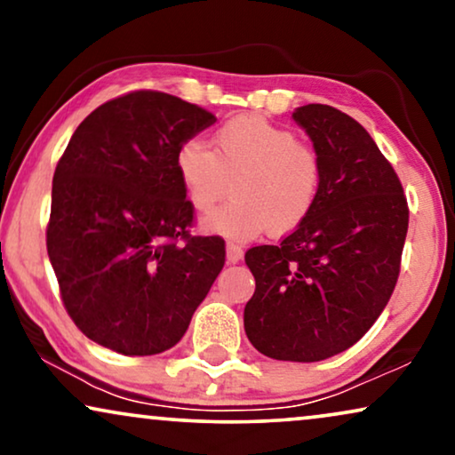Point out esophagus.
<instances>
[{"mask_svg":"<svg viewBox=\"0 0 455 455\" xmlns=\"http://www.w3.org/2000/svg\"><path fill=\"white\" fill-rule=\"evenodd\" d=\"M242 257H244V251H242V246L234 244V242H228V246H226L228 263H240Z\"/></svg>","mask_w":455,"mask_h":455,"instance_id":"esophagus-1","label":"esophagus"}]
</instances>
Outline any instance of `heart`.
I'll use <instances>...</instances> for the list:
<instances>
[{"label": "heart", "mask_w": 455, "mask_h": 455, "mask_svg": "<svg viewBox=\"0 0 455 455\" xmlns=\"http://www.w3.org/2000/svg\"><path fill=\"white\" fill-rule=\"evenodd\" d=\"M215 151L188 139L176 151V173L198 213H209L228 195L235 178V201L203 220L211 234L252 240L265 229L294 232L319 201L323 167L313 148L290 130L259 116L223 122L213 136Z\"/></svg>", "instance_id": "obj_1"}]
</instances>
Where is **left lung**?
<instances>
[{"instance_id":"left-lung-1","label":"left lung","mask_w":455,"mask_h":455,"mask_svg":"<svg viewBox=\"0 0 455 455\" xmlns=\"http://www.w3.org/2000/svg\"><path fill=\"white\" fill-rule=\"evenodd\" d=\"M323 167L313 213L277 246H254L244 331L265 356L319 363L347 350L387 307L400 275L408 203L371 134L329 105L291 114Z\"/></svg>"}]
</instances>
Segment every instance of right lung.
<instances>
[{"mask_svg": "<svg viewBox=\"0 0 455 455\" xmlns=\"http://www.w3.org/2000/svg\"><path fill=\"white\" fill-rule=\"evenodd\" d=\"M215 116L167 92L103 103L76 128L53 173L47 254L68 315L124 356L182 339L226 263L220 235H190L176 173L184 140Z\"/></svg>", "mask_w": 455, "mask_h": 455, "instance_id": "1", "label": "right lung"}]
</instances>
